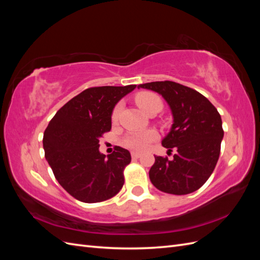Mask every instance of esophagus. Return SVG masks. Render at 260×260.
I'll list each match as a JSON object with an SVG mask.
<instances>
[{"mask_svg":"<svg viewBox=\"0 0 260 260\" xmlns=\"http://www.w3.org/2000/svg\"><path fill=\"white\" fill-rule=\"evenodd\" d=\"M141 155H142V154L139 153V152H132V153H131L132 158H140Z\"/></svg>","mask_w":260,"mask_h":260,"instance_id":"34e87169","label":"esophagus"}]
</instances>
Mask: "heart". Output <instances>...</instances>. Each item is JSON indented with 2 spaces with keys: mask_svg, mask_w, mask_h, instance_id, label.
<instances>
[{
  "mask_svg": "<svg viewBox=\"0 0 260 260\" xmlns=\"http://www.w3.org/2000/svg\"><path fill=\"white\" fill-rule=\"evenodd\" d=\"M137 104L143 109L147 114L153 112H159L162 103L160 99L152 92H142L136 98ZM121 111V104H117L112 112V120L117 121L119 118ZM157 138V133L154 130H145V131H136L130 132L123 139V145L135 151H143L153 141Z\"/></svg>",
  "mask_w": 260,
  "mask_h": 260,
  "instance_id": "1",
  "label": "heart"
}]
</instances>
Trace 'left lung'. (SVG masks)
Wrapping results in <instances>:
<instances>
[{"label": "left lung", "mask_w": 260, "mask_h": 260, "mask_svg": "<svg viewBox=\"0 0 260 260\" xmlns=\"http://www.w3.org/2000/svg\"><path fill=\"white\" fill-rule=\"evenodd\" d=\"M152 90L166 100L174 123L161 144L172 152L168 157L155 156L149 179L159 191L190 194L206 182L214 171L223 138L222 121L217 108L198 91L174 81H155L138 85Z\"/></svg>", "instance_id": "1"}]
</instances>
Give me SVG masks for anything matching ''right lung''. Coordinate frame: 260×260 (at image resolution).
<instances>
[{"label": "right lung", "mask_w": 260, "mask_h": 260, "mask_svg": "<svg viewBox=\"0 0 260 260\" xmlns=\"http://www.w3.org/2000/svg\"><path fill=\"white\" fill-rule=\"evenodd\" d=\"M136 88L130 84L86 89L67 102L46 127L45 158L58 183L76 200L99 203L121 190L131 155L120 146L111 155L100 153V139L112 129L115 105Z\"/></svg>", "instance_id": "right-lung-1"}]
</instances>
